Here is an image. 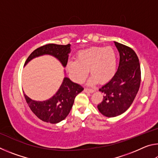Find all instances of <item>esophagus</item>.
Listing matches in <instances>:
<instances>
[{
	"label": "esophagus",
	"instance_id": "esophagus-1",
	"mask_svg": "<svg viewBox=\"0 0 158 158\" xmlns=\"http://www.w3.org/2000/svg\"><path fill=\"white\" fill-rule=\"evenodd\" d=\"M84 91L85 93H92L93 92H95L94 89H85Z\"/></svg>",
	"mask_w": 158,
	"mask_h": 158
}]
</instances>
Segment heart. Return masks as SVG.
Here are the masks:
<instances>
[{
    "mask_svg": "<svg viewBox=\"0 0 158 158\" xmlns=\"http://www.w3.org/2000/svg\"><path fill=\"white\" fill-rule=\"evenodd\" d=\"M67 69L76 83L81 84L89 74L92 77L90 84L99 81L101 84L109 82L116 71V56L111 47H93L79 51L77 60H70L67 65Z\"/></svg>",
    "mask_w": 158,
    "mask_h": 158,
    "instance_id": "b5f03b06",
    "label": "heart"
}]
</instances>
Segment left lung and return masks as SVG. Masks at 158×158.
I'll use <instances>...</instances> for the list:
<instances>
[{
	"label": "left lung",
	"instance_id": "1",
	"mask_svg": "<svg viewBox=\"0 0 158 158\" xmlns=\"http://www.w3.org/2000/svg\"><path fill=\"white\" fill-rule=\"evenodd\" d=\"M120 55L119 66L113 78L101 89L103 100L98 105L102 114L115 117L124 113L132 105L141 83V68L132 49L114 42Z\"/></svg>",
	"mask_w": 158,
	"mask_h": 158
}]
</instances>
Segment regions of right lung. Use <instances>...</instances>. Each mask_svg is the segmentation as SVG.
Here are the masks:
<instances>
[{
	"instance_id": "add662e5",
	"label": "right lung",
	"mask_w": 158,
	"mask_h": 158,
	"mask_svg": "<svg viewBox=\"0 0 158 158\" xmlns=\"http://www.w3.org/2000/svg\"><path fill=\"white\" fill-rule=\"evenodd\" d=\"M69 52V44L66 45L47 44L34 50L26 59L25 65L34 58L49 54L56 58L65 67ZM83 90L84 88L81 85L73 82L68 77H65L60 89L49 100L42 102L35 101L26 95H23L29 107L38 118L50 123H57L65 119L69 114L76 96Z\"/></svg>"
}]
</instances>
